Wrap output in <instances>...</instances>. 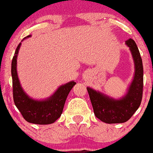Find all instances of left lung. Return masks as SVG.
Returning <instances> with one entry per match:
<instances>
[{
    "label": "left lung",
    "mask_w": 153,
    "mask_h": 153,
    "mask_svg": "<svg viewBox=\"0 0 153 153\" xmlns=\"http://www.w3.org/2000/svg\"><path fill=\"white\" fill-rule=\"evenodd\" d=\"M135 64V74L125 95L119 99L87 87L94 114L105 123H122L131 119L140 105L143 96V69L140 54L131 39L126 41Z\"/></svg>",
    "instance_id": "left-lung-1"
}]
</instances>
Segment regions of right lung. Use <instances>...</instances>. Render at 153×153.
Here are the masks:
<instances>
[{
	"instance_id": "obj_1",
	"label": "right lung",
	"mask_w": 153,
	"mask_h": 153,
	"mask_svg": "<svg viewBox=\"0 0 153 153\" xmlns=\"http://www.w3.org/2000/svg\"><path fill=\"white\" fill-rule=\"evenodd\" d=\"M30 36L31 35H28L25 39ZM21 44L22 42L18 44L16 49L11 64L13 95L14 104L24 119L28 123L39 125L53 123L61 116L68 95L72 87L76 83L74 81H72L62 85L51 96L46 99H33L24 91L18 79L17 72V58Z\"/></svg>"
}]
</instances>
